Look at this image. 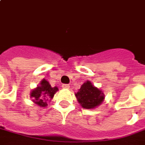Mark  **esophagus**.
<instances>
[{
  "mask_svg": "<svg viewBox=\"0 0 145 145\" xmlns=\"http://www.w3.org/2000/svg\"><path fill=\"white\" fill-rule=\"evenodd\" d=\"M62 87L63 88V89H69L70 88V86L68 84H63V85L62 86Z\"/></svg>",
  "mask_w": 145,
  "mask_h": 145,
  "instance_id": "34e87169",
  "label": "esophagus"
}]
</instances>
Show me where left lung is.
Instances as JSON below:
<instances>
[{
    "mask_svg": "<svg viewBox=\"0 0 145 145\" xmlns=\"http://www.w3.org/2000/svg\"><path fill=\"white\" fill-rule=\"evenodd\" d=\"M75 97L82 108L92 110L103 102L105 94L101 89L94 86L90 81L87 80L75 93Z\"/></svg>",
    "mask_w": 145,
    "mask_h": 145,
    "instance_id": "left-lung-1",
    "label": "left lung"
}]
</instances>
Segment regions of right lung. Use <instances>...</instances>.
I'll use <instances>...</instances> for the list:
<instances>
[{
  "mask_svg": "<svg viewBox=\"0 0 145 145\" xmlns=\"http://www.w3.org/2000/svg\"><path fill=\"white\" fill-rule=\"evenodd\" d=\"M59 90L57 86L52 87L49 82L45 78L42 79L39 85L37 86L32 89L30 93V97L32 98L31 101L35 105L40 107H46L48 106L47 101H51L55 93Z\"/></svg>",
  "mask_w": 145,
  "mask_h": 145,
  "instance_id": "add662e5",
  "label": "right lung"
}]
</instances>
